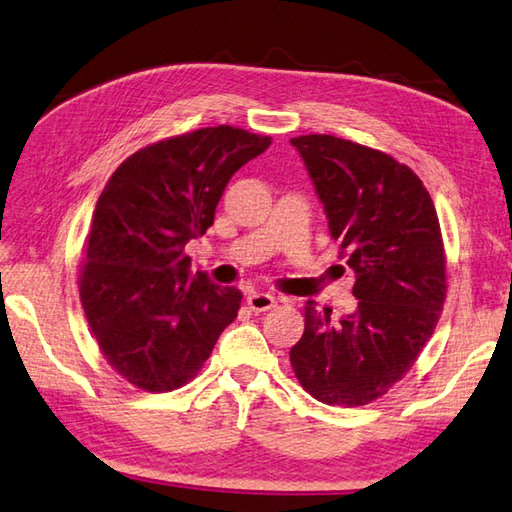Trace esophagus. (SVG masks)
<instances>
[{"instance_id":"34e87169","label":"esophagus","mask_w":512,"mask_h":512,"mask_svg":"<svg viewBox=\"0 0 512 512\" xmlns=\"http://www.w3.org/2000/svg\"><path fill=\"white\" fill-rule=\"evenodd\" d=\"M246 302H248L250 310H255V313H264V310H270L277 306L275 295H270V293H250L246 297Z\"/></svg>"}]
</instances>
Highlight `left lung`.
Instances as JSON below:
<instances>
[{
  "label": "left lung",
  "instance_id": "left-lung-1",
  "mask_svg": "<svg viewBox=\"0 0 512 512\" xmlns=\"http://www.w3.org/2000/svg\"><path fill=\"white\" fill-rule=\"evenodd\" d=\"M355 270L357 310L330 322L306 304L290 348L299 384L328 406H364L404 377L446 299V257L433 199L408 166L333 135L290 139Z\"/></svg>",
  "mask_w": 512,
  "mask_h": 512
}]
</instances>
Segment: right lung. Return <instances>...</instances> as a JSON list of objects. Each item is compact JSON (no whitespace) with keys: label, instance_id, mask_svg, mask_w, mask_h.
Wrapping results in <instances>:
<instances>
[{"label":"right lung","instance_id":"obj_1","mask_svg":"<svg viewBox=\"0 0 512 512\" xmlns=\"http://www.w3.org/2000/svg\"><path fill=\"white\" fill-rule=\"evenodd\" d=\"M270 137L233 126L199 128L130 155L97 199L79 295L106 362L126 382L166 393L197 375L235 322L242 293L204 270L186 244L213 226L239 168Z\"/></svg>","mask_w":512,"mask_h":512}]
</instances>
